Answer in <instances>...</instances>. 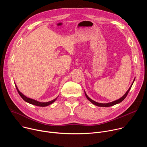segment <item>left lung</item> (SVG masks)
Here are the masks:
<instances>
[{
    "instance_id": "obj_1",
    "label": "left lung",
    "mask_w": 147,
    "mask_h": 147,
    "mask_svg": "<svg viewBox=\"0 0 147 147\" xmlns=\"http://www.w3.org/2000/svg\"><path fill=\"white\" fill-rule=\"evenodd\" d=\"M134 80H135V78H134V81H133V83H132L131 86L130 87V88H129V90H127V91L126 92H125V94L121 98H120V99H117V100H115V101H113V102H109V103H98V102H95V101L92 100L90 97H88V95H87V94L86 93V92H85V95H86L87 98L88 99V100H89L92 103H93L94 105H96V106L100 107H112V106L115 105H116V104H117V103H119L122 102V101L125 98V97L127 96L128 93L129 92V91H130V89H131V87H132V85L133 84V82H134Z\"/></svg>"
}]
</instances>
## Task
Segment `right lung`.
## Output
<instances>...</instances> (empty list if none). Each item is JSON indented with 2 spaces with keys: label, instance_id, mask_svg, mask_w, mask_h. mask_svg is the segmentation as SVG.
<instances>
[{
  "label": "right lung",
  "instance_id": "1",
  "mask_svg": "<svg viewBox=\"0 0 147 147\" xmlns=\"http://www.w3.org/2000/svg\"><path fill=\"white\" fill-rule=\"evenodd\" d=\"M16 86V89L17 90V92L19 94V95H20V96L22 97L26 102L30 103V104H32V105H35V106H38V107H47L48 105H51V103H53L57 98V97L56 98H55V99L53 100H52L49 102H39V101H37L36 100H34V99H31V98H29L27 96H26L24 95H23L22 92H20V91L18 90L17 87Z\"/></svg>",
  "mask_w": 147,
  "mask_h": 147
}]
</instances>
